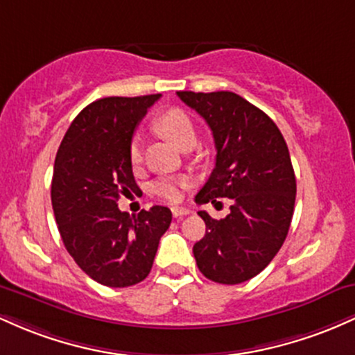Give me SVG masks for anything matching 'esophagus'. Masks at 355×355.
Returning <instances> with one entry per match:
<instances>
[{
    "label": "esophagus",
    "instance_id": "34e87169",
    "mask_svg": "<svg viewBox=\"0 0 355 355\" xmlns=\"http://www.w3.org/2000/svg\"><path fill=\"white\" fill-rule=\"evenodd\" d=\"M189 214H190V210L183 209V207H172V215L175 218H182Z\"/></svg>",
    "mask_w": 355,
    "mask_h": 355
}]
</instances>
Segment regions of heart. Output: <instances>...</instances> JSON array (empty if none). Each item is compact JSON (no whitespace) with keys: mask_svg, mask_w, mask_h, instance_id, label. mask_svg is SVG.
I'll return each instance as SVG.
<instances>
[{"mask_svg":"<svg viewBox=\"0 0 355 355\" xmlns=\"http://www.w3.org/2000/svg\"><path fill=\"white\" fill-rule=\"evenodd\" d=\"M157 128L180 148L195 144V138H197L191 118L183 110L178 108L168 110L164 115L158 116ZM141 157H144V153H141V138L133 137L132 144H130V162H132V165H140ZM187 185H189V180L185 177H165L155 182L152 189L153 193L158 195V197L165 198L168 202H178Z\"/></svg>","mask_w":355,"mask_h":355,"instance_id":"b5f03b06","label":"heart"}]
</instances>
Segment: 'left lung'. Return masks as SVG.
<instances>
[{"label":"left lung","instance_id":"8db88e82","mask_svg":"<svg viewBox=\"0 0 355 355\" xmlns=\"http://www.w3.org/2000/svg\"><path fill=\"white\" fill-rule=\"evenodd\" d=\"M203 116L214 135L215 168L195 200H232L225 218L198 211L207 232L193 245L207 279L235 285L266 268L288 234L295 175L282 133L270 116L232 92H177Z\"/></svg>","mask_w":355,"mask_h":355}]
</instances>
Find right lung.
<instances>
[{
    "instance_id": "add662e5",
    "label": "right lung",
    "mask_w": 355,
    "mask_h": 355,
    "mask_svg": "<svg viewBox=\"0 0 355 355\" xmlns=\"http://www.w3.org/2000/svg\"><path fill=\"white\" fill-rule=\"evenodd\" d=\"M160 95L108 96L89 103L71 121L55 158L51 205L78 267L107 287H130L153 266L172 211L153 205L137 217L118 198L138 191L130 162L133 132Z\"/></svg>"
}]
</instances>
